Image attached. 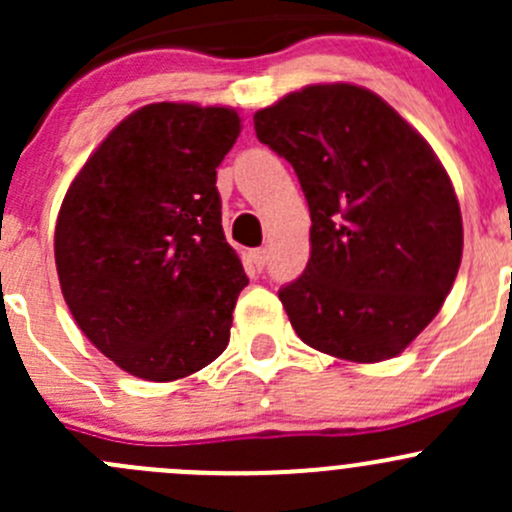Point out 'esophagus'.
Instances as JSON below:
<instances>
[{"label":"esophagus","mask_w":512,"mask_h":512,"mask_svg":"<svg viewBox=\"0 0 512 512\" xmlns=\"http://www.w3.org/2000/svg\"><path fill=\"white\" fill-rule=\"evenodd\" d=\"M250 262L257 267V270H262V267L267 265V250H265V247H257V250H250Z\"/></svg>","instance_id":"1"}]
</instances>
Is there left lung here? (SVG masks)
<instances>
[{
	"mask_svg": "<svg viewBox=\"0 0 512 512\" xmlns=\"http://www.w3.org/2000/svg\"><path fill=\"white\" fill-rule=\"evenodd\" d=\"M309 205V262L280 289L294 332L359 364L401 354L451 292L463 255L456 190L426 138L374 91L314 84L255 113Z\"/></svg>",
	"mask_w": 512,
	"mask_h": 512,
	"instance_id": "obj_1",
	"label": "left lung"
}]
</instances>
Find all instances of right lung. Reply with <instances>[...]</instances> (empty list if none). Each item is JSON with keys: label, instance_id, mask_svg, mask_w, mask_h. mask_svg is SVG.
I'll list each match as a JSON object with an SVG mask.
<instances>
[{"label": "right lung", "instance_id": "obj_1", "mask_svg": "<svg viewBox=\"0 0 512 512\" xmlns=\"http://www.w3.org/2000/svg\"><path fill=\"white\" fill-rule=\"evenodd\" d=\"M240 136L225 106L148 103L123 118L66 190L54 232L61 292L116 366L175 381L218 359L247 287L215 188Z\"/></svg>", "mask_w": 512, "mask_h": 512}]
</instances>
